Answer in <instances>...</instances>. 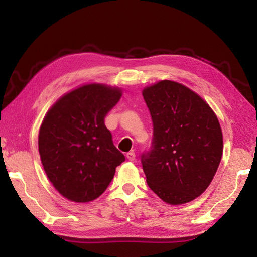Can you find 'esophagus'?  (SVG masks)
I'll list each match as a JSON object with an SVG mask.
<instances>
[{
  "mask_svg": "<svg viewBox=\"0 0 257 257\" xmlns=\"http://www.w3.org/2000/svg\"><path fill=\"white\" fill-rule=\"evenodd\" d=\"M127 159L129 161H135L136 160V154H135L134 152H129V153H127Z\"/></svg>",
  "mask_w": 257,
  "mask_h": 257,
  "instance_id": "34e87169",
  "label": "esophagus"
}]
</instances>
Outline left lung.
Wrapping results in <instances>:
<instances>
[{
    "label": "left lung",
    "instance_id": "8db88e82",
    "mask_svg": "<svg viewBox=\"0 0 257 257\" xmlns=\"http://www.w3.org/2000/svg\"><path fill=\"white\" fill-rule=\"evenodd\" d=\"M153 122L150 151L142 155L150 188L171 205L193 201L210 186L223 152L215 113L188 87L171 80L143 90Z\"/></svg>",
    "mask_w": 257,
    "mask_h": 257
}]
</instances>
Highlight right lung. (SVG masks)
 I'll return each mask as SVG.
<instances>
[{
	"label": "right lung",
	"instance_id": "add662e5",
	"mask_svg": "<svg viewBox=\"0 0 257 257\" xmlns=\"http://www.w3.org/2000/svg\"><path fill=\"white\" fill-rule=\"evenodd\" d=\"M121 89L89 84L63 95L46 113L38 151L47 178L69 201L86 203L105 191L125 160L105 127Z\"/></svg>",
	"mask_w": 257,
	"mask_h": 257
}]
</instances>
